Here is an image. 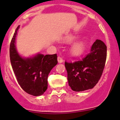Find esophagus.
<instances>
[{"label":"esophagus","instance_id":"34e87169","mask_svg":"<svg viewBox=\"0 0 120 120\" xmlns=\"http://www.w3.org/2000/svg\"><path fill=\"white\" fill-rule=\"evenodd\" d=\"M57 60H58V62H59V63H63V59L61 57H58Z\"/></svg>","mask_w":120,"mask_h":120}]
</instances>
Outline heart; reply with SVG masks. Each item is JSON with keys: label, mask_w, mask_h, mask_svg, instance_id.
I'll list each match as a JSON object with an SVG mask.
<instances>
[{"label": "heart", "mask_w": 120, "mask_h": 120, "mask_svg": "<svg viewBox=\"0 0 120 120\" xmlns=\"http://www.w3.org/2000/svg\"><path fill=\"white\" fill-rule=\"evenodd\" d=\"M77 38V36L74 34H69L68 36H65L63 38V41L66 43H71L75 41ZM86 45L85 42L81 40H78L73 43L71 45L70 51L73 56H79L83 54L84 51L86 49Z\"/></svg>", "instance_id": "1"}]
</instances>
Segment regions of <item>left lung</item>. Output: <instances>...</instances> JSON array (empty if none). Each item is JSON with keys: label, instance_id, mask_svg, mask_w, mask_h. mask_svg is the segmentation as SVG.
I'll use <instances>...</instances> for the list:
<instances>
[{"label": "left lung", "instance_id": "left-lung-1", "mask_svg": "<svg viewBox=\"0 0 120 120\" xmlns=\"http://www.w3.org/2000/svg\"><path fill=\"white\" fill-rule=\"evenodd\" d=\"M107 47L97 39L90 53L81 61L65 62L69 86L74 91H83L93 88L103 73L106 59Z\"/></svg>", "mask_w": 120, "mask_h": 120}]
</instances>
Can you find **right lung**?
Masks as SVG:
<instances>
[{"instance_id": "add662e5", "label": "right lung", "mask_w": 120, "mask_h": 120, "mask_svg": "<svg viewBox=\"0 0 120 120\" xmlns=\"http://www.w3.org/2000/svg\"><path fill=\"white\" fill-rule=\"evenodd\" d=\"M20 26L16 29L9 48L12 68L18 84L24 91L34 96L42 95L48 87V76L57 64V54L38 53L24 57L16 47V38Z\"/></svg>"}]
</instances>
